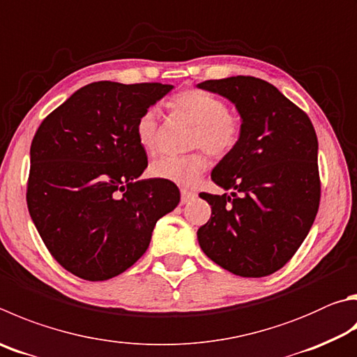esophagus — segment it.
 <instances>
[{
    "instance_id": "obj_1",
    "label": "esophagus",
    "mask_w": 357,
    "mask_h": 357,
    "mask_svg": "<svg viewBox=\"0 0 357 357\" xmlns=\"http://www.w3.org/2000/svg\"><path fill=\"white\" fill-rule=\"evenodd\" d=\"M195 197H197L195 192L187 190V189H181V203H183V204L189 203V201H192Z\"/></svg>"
}]
</instances>
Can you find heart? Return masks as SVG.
Segmentation results:
<instances>
[{"label": "heart", "instance_id": "1", "mask_svg": "<svg viewBox=\"0 0 357 357\" xmlns=\"http://www.w3.org/2000/svg\"><path fill=\"white\" fill-rule=\"evenodd\" d=\"M173 114L184 115L197 125L192 135L193 148L204 150L215 158H223L234 151L243 135V120L231 111L222 96L201 89H185L174 93L168 101ZM137 144L148 154H156L160 148V125L154 109L139 115L134 126ZM209 167L203 151L187 156H168L153 162L150 173L153 178L164 179L181 187L195 185Z\"/></svg>", "mask_w": 357, "mask_h": 357}]
</instances>
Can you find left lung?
I'll return each instance as SVG.
<instances>
[{
	"label": "left lung",
	"mask_w": 357,
	"mask_h": 357,
	"mask_svg": "<svg viewBox=\"0 0 357 357\" xmlns=\"http://www.w3.org/2000/svg\"><path fill=\"white\" fill-rule=\"evenodd\" d=\"M198 87L234 102L243 120L241 144L211 174L232 193H199L212 209L197 232L199 246L237 276H268L294 257L319 212V140L312 121L259 77L209 79Z\"/></svg>",
	"instance_id": "1"
}]
</instances>
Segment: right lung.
Here are the masks:
<instances>
[{
  "mask_svg": "<svg viewBox=\"0 0 357 357\" xmlns=\"http://www.w3.org/2000/svg\"><path fill=\"white\" fill-rule=\"evenodd\" d=\"M173 86L98 81L45 119L31 144L26 201L57 262L106 281L144 256L156 222L178 206L176 184L139 179L148 167L134 126Z\"/></svg>",
  "mask_w": 357,
  "mask_h": 357,
  "instance_id": "add662e5",
  "label": "right lung"
}]
</instances>
